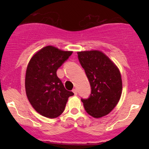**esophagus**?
Returning a JSON list of instances; mask_svg holds the SVG:
<instances>
[{
  "instance_id": "obj_1",
  "label": "esophagus",
  "mask_w": 149,
  "mask_h": 149,
  "mask_svg": "<svg viewBox=\"0 0 149 149\" xmlns=\"http://www.w3.org/2000/svg\"><path fill=\"white\" fill-rule=\"evenodd\" d=\"M73 92L74 93L75 95H77V90H76V88H73Z\"/></svg>"
}]
</instances>
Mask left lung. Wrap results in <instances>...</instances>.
<instances>
[{
  "label": "left lung",
  "instance_id": "left-lung-1",
  "mask_svg": "<svg viewBox=\"0 0 149 149\" xmlns=\"http://www.w3.org/2000/svg\"><path fill=\"white\" fill-rule=\"evenodd\" d=\"M78 58L91 86V94L81 99L87 113L95 118L109 114L121 97L122 79L116 65L98 50L78 52Z\"/></svg>",
  "mask_w": 149,
  "mask_h": 149
}]
</instances>
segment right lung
<instances>
[{
	"mask_svg": "<svg viewBox=\"0 0 149 149\" xmlns=\"http://www.w3.org/2000/svg\"><path fill=\"white\" fill-rule=\"evenodd\" d=\"M70 51L47 46L30 60L25 78L27 98L38 113L49 118L61 115L72 91L65 88L57 76V70L71 55Z\"/></svg>",
	"mask_w": 149,
	"mask_h": 149,
	"instance_id": "obj_1",
	"label": "right lung"
}]
</instances>
